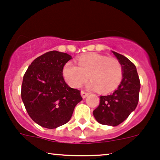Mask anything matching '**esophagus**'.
<instances>
[{
  "mask_svg": "<svg viewBox=\"0 0 160 160\" xmlns=\"http://www.w3.org/2000/svg\"><path fill=\"white\" fill-rule=\"evenodd\" d=\"M89 92H86L85 91H81V95L83 98H85L86 97H87L88 95H89Z\"/></svg>",
  "mask_w": 160,
  "mask_h": 160,
  "instance_id": "esophagus-1",
  "label": "esophagus"
}]
</instances>
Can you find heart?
Wrapping results in <instances>:
<instances>
[{"mask_svg":"<svg viewBox=\"0 0 160 160\" xmlns=\"http://www.w3.org/2000/svg\"><path fill=\"white\" fill-rule=\"evenodd\" d=\"M78 65L68 62L63 69L66 80L74 88L82 86L89 76L92 80L89 87L98 89L102 92H110L117 89L122 80V65L115 57L89 53L80 56Z\"/></svg>","mask_w":160,"mask_h":160,"instance_id":"1","label":"heart"}]
</instances>
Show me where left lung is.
I'll list each match as a JSON object with an SVG mask.
<instances>
[{
  "label": "left lung",
  "mask_w": 160,
  "mask_h": 160,
  "mask_svg": "<svg viewBox=\"0 0 160 160\" xmlns=\"http://www.w3.org/2000/svg\"><path fill=\"white\" fill-rule=\"evenodd\" d=\"M113 53L122 65V80L113 93L100 96V103L93 111V115L99 123L117 126L136 108L141 83L136 67L132 62L122 55Z\"/></svg>",
  "instance_id": "obj_1"
}]
</instances>
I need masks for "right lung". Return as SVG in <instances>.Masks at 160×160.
<instances>
[{"mask_svg": "<svg viewBox=\"0 0 160 160\" xmlns=\"http://www.w3.org/2000/svg\"><path fill=\"white\" fill-rule=\"evenodd\" d=\"M71 56L53 50L35 58L23 77L21 96L25 109L36 123L56 128L67 123L82 100L63 78V68Z\"/></svg>", "mask_w": 160, "mask_h": 160, "instance_id": "right-lung-1", "label": "right lung"}]
</instances>
